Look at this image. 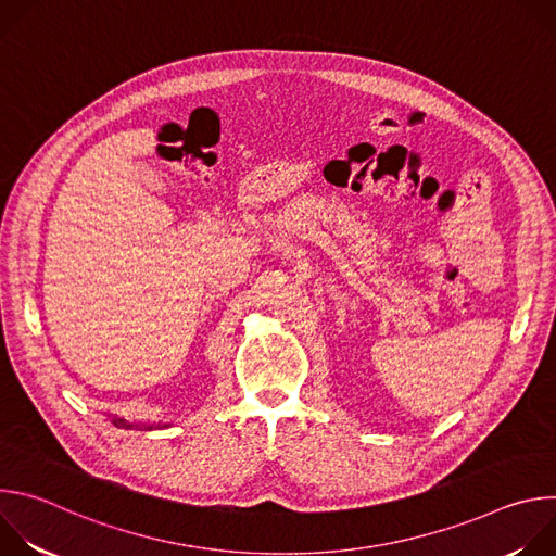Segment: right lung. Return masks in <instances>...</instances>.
<instances>
[{"label": "right lung", "instance_id": "1", "mask_svg": "<svg viewBox=\"0 0 556 556\" xmlns=\"http://www.w3.org/2000/svg\"><path fill=\"white\" fill-rule=\"evenodd\" d=\"M114 425H116V427H127V429H131V427H134V425H129V422H125V420H121V418H116V420H114ZM136 427H138V425H136ZM142 427H144V425H142ZM157 427H161V425H157ZM147 429H153V425H149Z\"/></svg>", "mask_w": 556, "mask_h": 556}]
</instances>
